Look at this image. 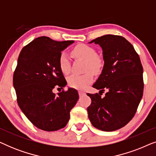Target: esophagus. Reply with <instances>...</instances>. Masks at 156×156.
Instances as JSON below:
<instances>
[{
	"label": "esophagus",
	"instance_id": "esophagus-1",
	"mask_svg": "<svg viewBox=\"0 0 156 156\" xmlns=\"http://www.w3.org/2000/svg\"><path fill=\"white\" fill-rule=\"evenodd\" d=\"M78 92H79V95H80V97H81V96L85 94V93L84 92V91H79Z\"/></svg>",
	"mask_w": 156,
	"mask_h": 156
}]
</instances>
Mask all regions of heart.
<instances>
[{"mask_svg":"<svg viewBox=\"0 0 156 156\" xmlns=\"http://www.w3.org/2000/svg\"><path fill=\"white\" fill-rule=\"evenodd\" d=\"M72 54L76 58L85 61L84 71L87 72L83 75L73 74L68 78L67 82L72 88L82 89L92 82L93 76L91 72L97 74L101 71L104 67V60L97 55L95 49L84 44H79L74 47ZM59 66L61 72L67 75L70 72V62L67 54L62 52L59 57Z\"/></svg>","mask_w":156,"mask_h":156,"instance_id":"b5f03b06","label":"heart"}]
</instances>
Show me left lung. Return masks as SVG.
<instances>
[{
  "label": "left lung",
  "instance_id": "8db88e82",
  "mask_svg": "<svg viewBox=\"0 0 156 156\" xmlns=\"http://www.w3.org/2000/svg\"><path fill=\"white\" fill-rule=\"evenodd\" d=\"M102 49L104 65L94 88L87 93L91 103L87 108L93 126L114 131L127 124L135 115L144 93L143 67L133 45L122 36L106 35L91 40ZM106 89L105 97L100 92Z\"/></svg>",
  "mask_w": 156,
  "mask_h": 156
}]
</instances>
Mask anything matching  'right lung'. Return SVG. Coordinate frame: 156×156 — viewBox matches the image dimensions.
I'll list each match as a JSON object with an SVG mask.
<instances>
[{
    "instance_id": "1",
    "label": "right lung",
    "mask_w": 156,
    "mask_h": 156,
    "mask_svg": "<svg viewBox=\"0 0 156 156\" xmlns=\"http://www.w3.org/2000/svg\"><path fill=\"white\" fill-rule=\"evenodd\" d=\"M74 42H58L42 36L25 46L19 55L13 74L17 101L28 120L43 131L65 127L79 99L77 91L72 88L57 96L52 92L56 85L62 89L67 85L59 57Z\"/></svg>"
}]
</instances>
